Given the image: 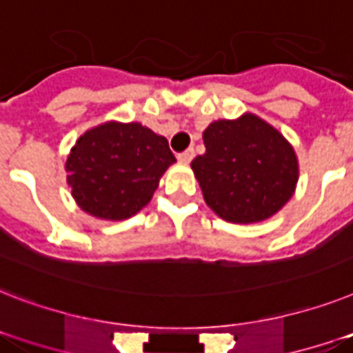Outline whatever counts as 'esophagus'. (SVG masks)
I'll return each instance as SVG.
<instances>
[{
	"instance_id": "34e87169",
	"label": "esophagus",
	"mask_w": 353,
	"mask_h": 353,
	"mask_svg": "<svg viewBox=\"0 0 353 353\" xmlns=\"http://www.w3.org/2000/svg\"><path fill=\"white\" fill-rule=\"evenodd\" d=\"M194 156H196V154H194V150H192V148H188V150H185V152H179V154H177V159H179L181 163H190L192 159H194Z\"/></svg>"
}]
</instances>
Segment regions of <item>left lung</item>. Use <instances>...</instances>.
<instances>
[{"label": "left lung", "instance_id": "obj_1", "mask_svg": "<svg viewBox=\"0 0 353 353\" xmlns=\"http://www.w3.org/2000/svg\"><path fill=\"white\" fill-rule=\"evenodd\" d=\"M206 152L192 161L206 205L230 223H257L292 197L297 157L285 137L259 117L214 121L203 134Z\"/></svg>", "mask_w": 353, "mask_h": 353}]
</instances>
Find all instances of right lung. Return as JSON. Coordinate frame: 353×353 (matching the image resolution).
<instances>
[{
  "label": "right lung",
  "mask_w": 353,
  "mask_h": 353,
  "mask_svg": "<svg viewBox=\"0 0 353 353\" xmlns=\"http://www.w3.org/2000/svg\"><path fill=\"white\" fill-rule=\"evenodd\" d=\"M176 161L165 137L139 123H105L77 139L67 159L76 203L99 219H127L150 201Z\"/></svg>",
  "instance_id": "right-lung-1"
}]
</instances>
